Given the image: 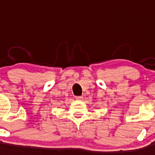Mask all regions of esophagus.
<instances>
[{"label": "esophagus", "mask_w": 155, "mask_h": 155, "mask_svg": "<svg viewBox=\"0 0 155 155\" xmlns=\"http://www.w3.org/2000/svg\"><path fill=\"white\" fill-rule=\"evenodd\" d=\"M75 98H76L77 100H81L83 99V96H76Z\"/></svg>", "instance_id": "1"}]
</instances>
